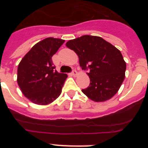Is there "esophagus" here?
<instances>
[{"instance_id": "obj_1", "label": "esophagus", "mask_w": 148, "mask_h": 148, "mask_svg": "<svg viewBox=\"0 0 148 148\" xmlns=\"http://www.w3.org/2000/svg\"><path fill=\"white\" fill-rule=\"evenodd\" d=\"M72 75L74 77H75L77 75V71L75 70H73V72H72Z\"/></svg>"}]
</instances>
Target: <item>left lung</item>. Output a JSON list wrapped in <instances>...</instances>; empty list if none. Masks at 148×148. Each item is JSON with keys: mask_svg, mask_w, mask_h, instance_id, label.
<instances>
[{"mask_svg": "<svg viewBox=\"0 0 148 148\" xmlns=\"http://www.w3.org/2000/svg\"><path fill=\"white\" fill-rule=\"evenodd\" d=\"M66 46L78 55L82 70H90V86L83 93L95 102L114 96L125 77L126 63L121 52L102 38L87 35L70 40Z\"/></svg>", "mask_w": 148, "mask_h": 148, "instance_id": "left-lung-1", "label": "left lung"}]
</instances>
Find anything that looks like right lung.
I'll list each match as a JSON object with an SVG mask.
<instances>
[{
	"label": "right lung",
	"instance_id": "add662e5",
	"mask_svg": "<svg viewBox=\"0 0 148 148\" xmlns=\"http://www.w3.org/2000/svg\"><path fill=\"white\" fill-rule=\"evenodd\" d=\"M64 40L47 38L33 46L19 63L18 84L22 93L32 103L47 105L61 95L67 78L55 70L52 57Z\"/></svg>",
	"mask_w": 148,
	"mask_h": 148
}]
</instances>
